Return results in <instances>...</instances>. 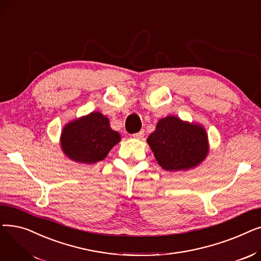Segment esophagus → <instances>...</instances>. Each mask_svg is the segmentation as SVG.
Returning <instances> with one entry per match:
<instances>
[{
	"mask_svg": "<svg viewBox=\"0 0 261 261\" xmlns=\"http://www.w3.org/2000/svg\"><path fill=\"white\" fill-rule=\"evenodd\" d=\"M144 135H145V132H144V130H142V131H140L138 133H134L133 134V138L134 139H138V140H142L144 138Z\"/></svg>",
	"mask_w": 261,
	"mask_h": 261,
	"instance_id": "34e87169",
	"label": "esophagus"
}]
</instances>
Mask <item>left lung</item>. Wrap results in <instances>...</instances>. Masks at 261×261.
<instances>
[{"instance_id":"obj_1","label":"left lung","mask_w":261,"mask_h":261,"mask_svg":"<svg viewBox=\"0 0 261 261\" xmlns=\"http://www.w3.org/2000/svg\"><path fill=\"white\" fill-rule=\"evenodd\" d=\"M147 142L160 166L169 171L193 168L208 152L205 130L175 116L161 119Z\"/></svg>"}]
</instances>
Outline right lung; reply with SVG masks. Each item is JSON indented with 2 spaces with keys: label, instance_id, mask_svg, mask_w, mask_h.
Returning a JSON list of instances; mask_svg holds the SVG:
<instances>
[{
  "label": "right lung",
  "instance_id": "right-lung-1",
  "mask_svg": "<svg viewBox=\"0 0 261 261\" xmlns=\"http://www.w3.org/2000/svg\"><path fill=\"white\" fill-rule=\"evenodd\" d=\"M119 141V133L110 128L109 119L99 112L70 122L61 135L63 152L71 160L86 164L102 161Z\"/></svg>",
  "mask_w": 261,
  "mask_h": 261
}]
</instances>
